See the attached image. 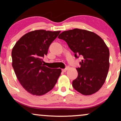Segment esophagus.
Instances as JSON below:
<instances>
[{
  "instance_id": "34e87169",
  "label": "esophagus",
  "mask_w": 121,
  "mask_h": 121,
  "mask_svg": "<svg viewBox=\"0 0 121 121\" xmlns=\"http://www.w3.org/2000/svg\"><path fill=\"white\" fill-rule=\"evenodd\" d=\"M68 67H66V68H65V69H62V72H65L66 71V70H68Z\"/></svg>"
}]
</instances>
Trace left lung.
<instances>
[{"mask_svg":"<svg viewBox=\"0 0 121 121\" xmlns=\"http://www.w3.org/2000/svg\"><path fill=\"white\" fill-rule=\"evenodd\" d=\"M68 44L74 57L81 56L78 76L72 82L76 91L91 95L102 86L109 69V50L102 39L92 32L75 28L62 32L58 36Z\"/></svg>","mask_w":121,"mask_h":121,"instance_id":"obj_1","label":"left lung"}]
</instances>
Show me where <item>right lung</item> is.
Wrapping results in <instances>:
<instances>
[{
	"label": "right lung",
	"mask_w": 121,
	"mask_h": 121,
	"mask_svg": "<svg viewBox=\"0 0 121 121\" xmlns=\"http://www.w3.org/2000/svg\"><path fill=\"white\" fill-rule=\"evenodd\" d=\"M61 31L36 30L23 36L12 51V67L20 84L30 93L45 94L52 89L61 69L44 66L43 58Z\"/></svg>",
	"instance_id": "1"
}]
</instances>
